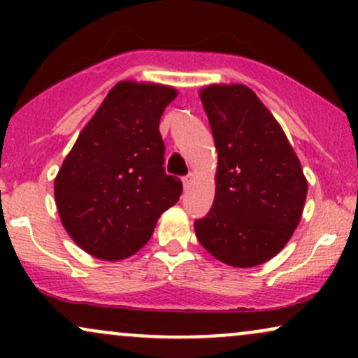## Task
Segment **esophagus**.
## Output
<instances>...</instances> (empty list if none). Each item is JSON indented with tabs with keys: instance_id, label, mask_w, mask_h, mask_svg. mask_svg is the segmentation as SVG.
Here are the masks:
<instances>
[{
	"instance_id": "esophagus-1",
	"label": "esophagus",
	"mask_w": 358,
	"mask_h": 358,
	"mask_svg": "<svg viewBox=\"0 0 358 358\" xmlns=\"http://www.w3.org/2000/svg\"><path fill=\"white\" fill-rule=\"evenodd\" d=\"M192 182H193V175L185 176V178H183V187L188 188V187H190V185H192Z\"/></svg>"
}]
</instances>
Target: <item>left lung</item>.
I'll return each mask as SVG.
<instances>
[{"mask_svg": "<svg viewBox=\"0 0 358 358\" xmlns=\"http://www.w3.org/2000/svg\"><path fill=\"white\" fill-rule=\"evenodd\" d=\"M215 141V199L195 222L196 239L232 268L273 259L298 227L308 182L276 117L252 89L212 84L200 90Z\"/></svg>", "mask_w": 358, "mask_h": 358, "instance_id": "obj_1", "label": "left lung"}]
</instances>
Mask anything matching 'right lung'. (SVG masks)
I'll return each mask as SVG.
<instances>
[{"label": "right lung", "instance_id": "1", "mask_svg": "<svg viewBox=\"0 0 358 358\" xmlns=\"http://www.w3.org/2000/svg\"><path fill=\"white\" fill-rule=\"evenodd\" d=\"M178 90L121 80L80 131L55 176L57 210L72 241L104 261H121L150 241L182 182L165 173L163 110Z\"/></svg>", "mask_w": 358, "mask_h": 358}]
</instances>
